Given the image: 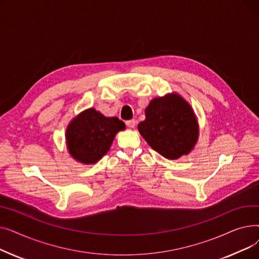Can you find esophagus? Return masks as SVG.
I'll return each mask as SVG.
<instances>
[{
    "instance_id": "34e87169",
    "label": "esophagus",
    "mask_w": 259,
    "mask_h": 259,
    "mask_svg": "<svg viewBox=\"0 0 259 259\" xmlns=\"http://www.w3.org/2000/svg\"><path fill=\"white\" fill-rule=\"evenodd\" d=\"M126 125H127L129 128H134L135 126H137V120H135V119L127 120V121H126Z\"/></svg>"
}]
</instances>
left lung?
Here are the masks:
<instances>
[{
    "label": "left lung",
    "mask_w": 259,
    "mask_h": 259,
    "mask_svg": "<svg viewBox=\"0 0 259 259\" xmlns=\"http://www.w3.org/2000/svg\"><path fill=\"white\" fill-rule=\"evenodd\" d=\"M145 113L139 131L153 150L168 159L191 152L198 140V124L193 109L180 94L153 99Z\"/></svg>",
    "instance_id": "left-lung-1"
}]
</instances>
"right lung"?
Here are the masks:
<instances>
[{
  "label": "right lung",
  "instance_id": "obj_1",
  "mask_svg": "<svg viewBox=\"0 0 259 259\" xmlns=\"http://www.w3.org/2000/svg\"><path fill=\"white\" fill-rule=\"evenodd\" d=\"M125 128V122L117 117H106L94 108L87 109L67 127L68 151L81 164H95L109 151L116 133Z\"/></svg>",
  "mask_w": 259,
  "mask_h": 259
}]
</instances>
